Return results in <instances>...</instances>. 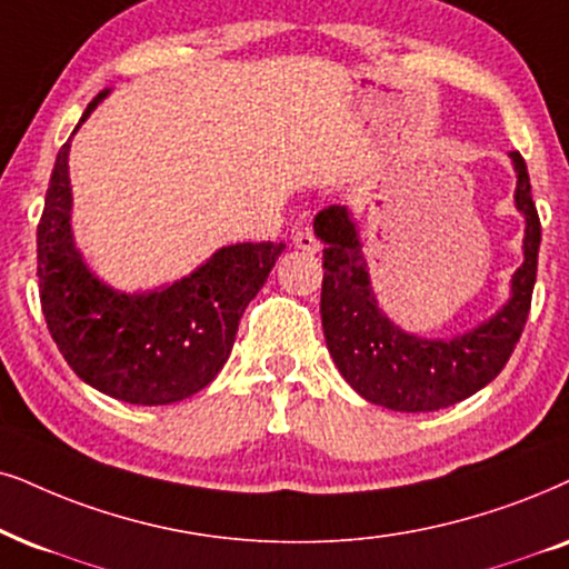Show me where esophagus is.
<instances>
[{"label": "esophagus", "instance_id": "1", "mask_svg": "<svg viewBox=\"0 0 569 569\" xmlns=\"http://www.w3.org/2000/svg\"><path fill=\"white\" fill-rule=\"evenodd\" d=\"M293 247L301 251H309V254H318L320 241L318 236L309 231V228H301V231H297V236H293Z\"/></svg>", "mask_w": 569, "mask_h": 569}]
</instances>
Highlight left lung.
Segmentation results:
<instances>
[{
  "label": "left lung",
  "instance_id": "left-lung-1",
  "mask_svg": "<svg viewBox=\"0 0 569 569\" xmlns=\"http://www.w3.org/2000/svg\"><path fill=\"white\" fill-rule=\"evenodd\" d=\"M517 189L515 207L525 218L522 264L509 299L467 333L422 338L407 333L380 309L359 228L347 207L330 204L315 218L322 249L320 315L338 372L362 399L393 412H436L462 401L505 370L520 341L533 297L541 220L530 197L528 164L509 152Z\"/></svg>",
  "mask_w": 569,
  "mask_h": 569
}]
</instances>
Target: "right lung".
I'll return each mask as SVG.
<instances>
[{"instance_id":"1","label":"right lung","mask_w":569,"mask_h":569,"mask_svg":"<svg viewBox=\"0 0 569 569\" xmlns=\"http://www.w3.org/2000/svg\"><path fill=\"white\" fill-rule=\"evenodd\" d=\"M107 93L91 99L76 131ZM68 154L70 139L57 152L36 231L41 309L57 349L83 383L128 405L193 397L228 362L243 309L286 243H231L172 283L133 293L112 289L76 247Z\"/></svg>"}]
</instances>
